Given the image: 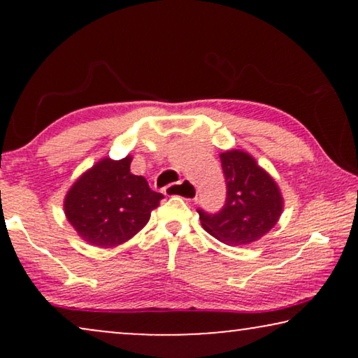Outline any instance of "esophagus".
<instances>
[{"instance_id":"34e87169","label":"esophagus","mask_w":358,"mask_h":358,"mask_svg":"<svg viewBox=\"0 0 358 358\" xmlns=\"http://www.w3.org/2000/svg\"><path fill=\"white\" fill-rule=\"evenodd\" d=\"M164 194L168 197H180L184 200H194L197 197V187L190 180H179L164 187Z\"/></svg>"}]
</instances>
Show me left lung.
I'll return each mask as SVG.
<instances>
[{
    "label": "left lung",
    "instance_id": "left-lung-1",
    "mask_svg": "<svg viewBox=\"0 0 358 358\" xmlns=\"http://www.w3.org/2000/svg\"><path fill=\"white\" fill-rule=\"evenodd\" d=\"M227 179V203L222 212L199 210L205 231L228 246H249L275 227L283 212V195L275 179L243 150L220 153Z\"/></svg>",
    "mask_w": 358,
    "mask_h": 358
}]
</instances>
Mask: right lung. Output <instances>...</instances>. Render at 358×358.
<instances>
[{
	"instance_id": "obj_1",
	"label": "right lung",
	"mask_w": 358,
	"mask_h": 358,
	"mask_svg": "<svg viewBox=\"0 0 358 358\" xmlns=\"http://www.w3.org/2000/svg\"><path fill=\"white\" fill-rule=\"evenodd\" d=\"M131 155L102 158L78 178L63 200L68 223L83 241L97 248L127 243L150 222L163 194L143 176L130 173Z\"/></svg>"
}]
</instances>
